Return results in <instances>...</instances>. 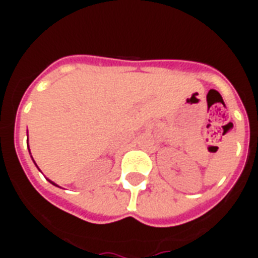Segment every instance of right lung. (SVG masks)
Here are the masks:
<instances>
[{"mask_svg":"<svg viewBox=\"0 0 258 258\" xmlns=\"http://www.w3.org/2000/svg\"><path fill=\"white\" fill-rule=\"evenodd\" d=\"M49 182H50V180H49ZM50 183H53V182H50ZM54 184V183H53Z\"/></svg>","mask_w":258,"mask_h":258,"instance_id":"add662e5","label":"right lung"}]
</instances>
